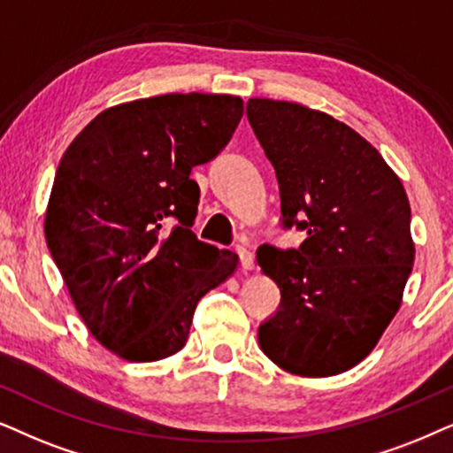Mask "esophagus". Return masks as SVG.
I'll return each mask as SVG.
<instances>
[{
    "instance_id": "esophagus-1",
    "label": "esophagus",
    "mask_w": 453,
    "mask_h": 453,
    "mask_svg": "<svg viewBox=\"0 0 453 453\" xmlns=\"http://www.w3.org/2000/svg\"><path fill=\"white\" fill-rule=\"evenodd\" d=\"M236 252H238L240 265H242L244 271H250L252 267H255V255H252L249 249H244V246H238Z\"/></svg>"
}]
</instances>
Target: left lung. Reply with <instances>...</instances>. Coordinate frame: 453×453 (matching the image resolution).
I'll list each match as a JSON object with an SVG mask.
<instances>
[{"label":"left lung","mask_w":453,"mask_h":453,"mask_svg":"<svg viewBox=\"0 0 453 453\" xmlns=\"http://www.w3.org/2000/svg\"><path fill=\"white\" fill-rule=\"evenodd\" d=\"M246 116L275 170L283 227L306 232L298 249L257 250L281 292L258 346L292 375H340L369 357L402 304L414 263L406 190L369 141L327 113L250 99Z\"/></svg>","instance_id":"left-lung-1"}]
</instances>
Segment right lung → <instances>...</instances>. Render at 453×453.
Returning a JSON list of instances; mask_svg holds the SVG:
<instances>
[{
    "label": "right lung",
    "mask_w": 453,
    "mask_h": 453,
    "mask_svg": "<svg viewBox=\"0 0 453 453\" xmlns=\"http://www.w3.org/2000/svg\"><path fill=\"white\" fill-rule=\"evenodd\" d=\"M242 113L232 95L149 96L101 111L65 149L47 246L78 315L116 357L180 352L198 300L236 271L238 255L190 230L201 195L190 172L219 155Z\"/></svg>",
    "instance_id": "add662e5"
}]
</instances>
